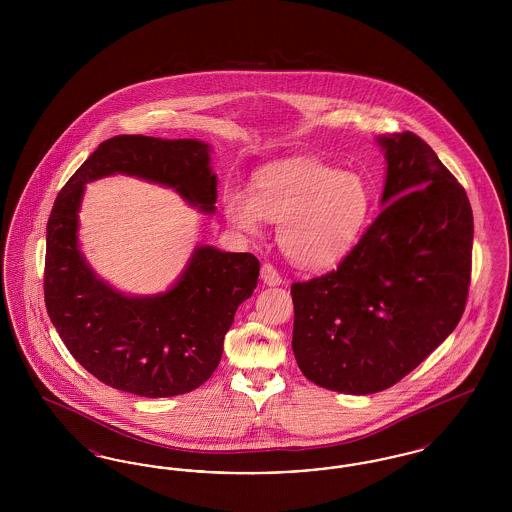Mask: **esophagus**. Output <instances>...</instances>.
Here are the masks:
<instances>
[{"instance_id": "1", "label": "esophagus", "mask_w": 512, "mask_h": 512, "mask_svg": "<svg viewBox=\"0 0 512 512\" xmlns=\"http://www.w3.org/2000/svg\"><path fill=\"white\" fill-rule=\"evenodd\" d=\"M261 280H263L267 286H278V284H282L280 272L276 270V267H272L270 263H265V265L261 267Z\"/></svg>"}]
</instances>
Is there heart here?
<instances>
[{
    "mask_svg": "<svg viewBox=\"0 0 512 512\" xmlns=\"http://www.w3.org/2000/svg\"><path fill=\"white\" fill-rule=\"evenodd\" d=\"M370 190L353 172L315 159L272 165L253 180V192L230 190L224 213L240 230L257 234L263 220L280 224L278 244L293 263L324 268L357 244L370 217Z\"/></svg>",
    "mask_w": 512,
    "mask_h": 512,
    "instance_id": "heart-1",
    "label": "heart"
}]
</instances>
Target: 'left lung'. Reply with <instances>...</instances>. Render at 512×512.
Listing matches in <instances>:
<instances>
[{
    "mask_svg": "<svg viewBox=\"0 0 512 512\" xmlns=\"http://www.w3.org/2000/svg\"><path fill=\"white\" fill-rule=\"evenodd\" d=\"M388 174L382 213L336 270L293 282V355L320 388L388 390L463 317L472 272V207L413 132L378 138Z\"/></svg>",
    "mask_w": 512,
    "mask_h": 512,
    "instance_id": "obj_1",
    "label": "left lung"
}]
</instances>
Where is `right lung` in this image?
Instances as JSON below:
<instances>
[{
    "label": "right lung",
    "instance_id": "right-lung-1",
    "mask_svg": "<svg viewBox=\"0 0 512 512\" xmlns=\"http://www.w3.org/2000/svg\"><path fill=\"white\" fill-rule=\"evenodd\" d=\"M115 172L171 186L205 213L215 211L217 176L197 140L115 136L80 165L48 220L44 297L49 318L74 359L99 382L142 397L199 388L222 357L236 309L257 286L259 259L197 247L169 292L128 297L99 280L78 249L84 184Z\"/></svg>",
    "mask_w": 512,
    "mask_h": 512
}]
</instances>
